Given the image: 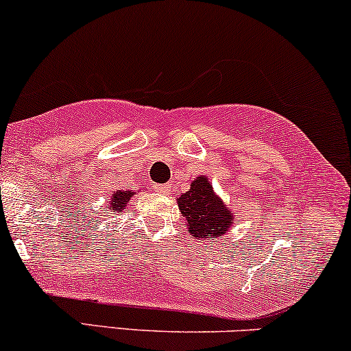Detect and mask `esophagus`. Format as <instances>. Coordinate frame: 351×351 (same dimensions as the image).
<instances>
[{"label":"esophagus","mask_w":351,"mask_h":351,"mask_svg":"<svg viewBox=\"0 0 351 351\" xmlns=\"http://www.w3.org/2000/svg\"><path fill=\"white\" fill-rule=\"evenodd\" d=\"M154 189H155V193H158V194H168L171 191V186L170 184H154Z\"/></svg>","instance_id":"esophagus-1"}]
</instances>
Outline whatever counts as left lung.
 <instances>
[{
    "instance_id": "obj_1",
    "label": "left lung",
    "mask_w": 351,
    "mask_h": 351,
    "mask_svg": "<svg viewBox=\"0 0 351 351\" xmlns=\"http://www.w3.org/2000/svg\"><path fill=\"white\" fill-rule=\"evenodd\" d=\"M181 214L194 238L214 239L225 234L233 223V212L217 196L206 176H197L191 189L178 197Z\"/></svg>"
}]
</instances>
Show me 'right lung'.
<instances>
[{
    "label": "right lung",
    "instance_id": "add662e5",
    "mask_svg": "<svg viewBox=\"0 0 351 351\" xmlns=\"http://www.w3.org/2000/svg\"><path fill=\"white\" fill-rule=\"evenodd\" d=\"M134 196V193H131V191H117V193L113 194L112 199H110V207H112L113 212H121L124 206H126L128 201Z\"/></svg>",
    "mask_w": 351,
    "mask_h": 351
}]
</instances>
